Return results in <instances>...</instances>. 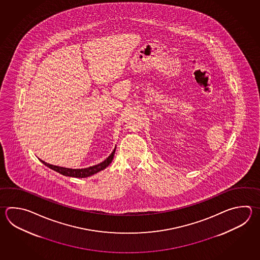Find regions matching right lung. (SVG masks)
I'll return each instance as SVG.
<instances>
[{
    "label": "right lung",
    "instance_id": "obj_1",
    "mask_svg": "<svg viewBox=\"0 0 260 260\" xmlns=\"http://www.w3.org/2000/svg\"><path fill=\"white\" fill-rule=\"evenodd\" d=\"M115 152H116V147L113 150L111 154L106 159L104 160L100 164L92 166L90 168H86V169H81V170H74V169H68V168H63V167H58V166H53V165L48 164L46 162H44L43 160H41L43 164L45 165L48 168H50L51 170H54L56 172H58L62 175L68 176V177H74V178H87L90 176L96 174L97 172L104 170L106 168H107L112 160L114 158L115 155Z\"/></svg>",
    "mask_w": 260,
    "mask_h": 260
}]
</instances>
